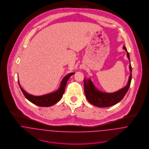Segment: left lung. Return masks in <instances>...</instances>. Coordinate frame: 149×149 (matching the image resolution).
<instances>
[{
    "label": "left lung",
    "mask_w": 149,
    "mask_h": 149,
    "mask_svg": "<svg viewBox=\"0 0 149 149\" xmlns=\"http://www.w3.org/2000/svg\"><path fill=\"white\" fill-rule=\"evenodd\" d=\"M123 49L127 52L128 58L130 60V55L128 53L126 47L124 46ZM130 75L127 85L123 88L113 93H105L97 90L90 79L84 80V92L85 96L88 102L98 107H108L112 106L123 99L129 89L132 78V68L130 64Z\"/></svg>",
    "instance_id": "1"
}]
</instances>
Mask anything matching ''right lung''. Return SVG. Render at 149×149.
I'll list each match as a JSON object with an SVG mask.
<instances>
[{"label":"right lung","instance_id":"right-lung-1","mask_svg":"<svg viewBox=\"0 0 149 149\" xmlns=\"http://www.w3.org/2000/svg\"><path fill=\"white\" fill-rule=\"evenodd\" d=\"M74 74V73H70L65 76L61 83V85L59 88V89L56 91V92H54L51 93H49L47 95H45L42 96H33L32 95H30L29 93H27L26 91H24V89L22 88L19 84V81L18 83L20 86V88L21 89L22 92H23V95L26 97V98L29 100L32 103L40 107H49L52 106L54 105V104L57 103L60 101V100L61 99L62 96H63V94L65 92V86L66 85L67 81L70 78V77Z\"/></svg>","mask_w":149,"mask_h":149}]
</instances>
